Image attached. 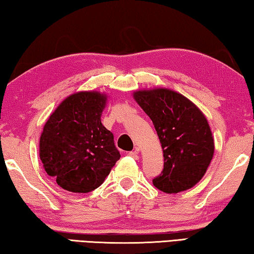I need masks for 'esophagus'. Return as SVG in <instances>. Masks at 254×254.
<instances>
[{
	"label": "esophagus",
	"mask_w": 254,
	"mask_h": 254,
	"mask_svg": "<svg viewBox=\"0 0 254 254\" xmlns=\"http://www.w3.org/2000/svg\"><path fill=\"white\" fill-rule=\"evenodd\" d=\"M128 156L133 159H139V151H137V150H134V151L128 152Z\"/></svg>",
	"instance_id": "1"
}]
</instances>
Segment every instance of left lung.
I'll list each match as a JSON object with an SVG mask.
<instances>
[{"label": "left lung", "instance_id": "1", "mask_svg": "<svg viewBox=\"0 0 254 254\" xmlns=\"http://www.w3.org/2000/svg\"><path fill=\"white\" fill-rule=\"evenodd\" d=\"M133 96L151 119L163 150L165 163L152 180L154 186L168 194L195 186L214 154V139L204 114L170 89L137 91Z\"/></svg>", "mask_w": 254, "mask_h": 254}]
</instances>
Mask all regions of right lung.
I'll list each match as a JSON object with an SVG mask.
<instances>
[{"label": "right lung", "mask_w": 254, "mask_h": 254, "mask_svg": "<svg viewBox=\"0 0 254 254\" xmlns=\"http://www.w3.org/2000/svg\"><path fill=\"white\" fill-rule=\"evenodd\" d=\"M106 96L97 92L72 94L45 124L40 159L46 173L71 192L100 187L121 154L113 133L101 122Z\"/></svg>", "instance_id": "1"}]
</instances>
